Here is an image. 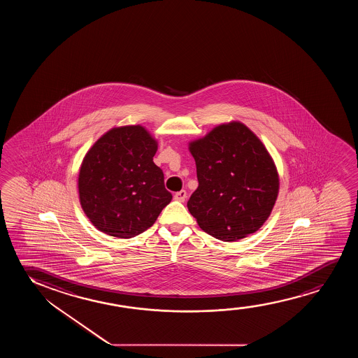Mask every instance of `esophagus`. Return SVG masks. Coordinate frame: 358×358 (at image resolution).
I'll return each mask as SVG.
<instances>
[{
	"label": "esophagus",
	"instance_id": "obj_1",
	"mask_svg": "<svg viewBox=\"0 0 358 358\" xmlns=\"http://www.w3.org/2000/svg\"><path fill=\"white\" fill-rule=\"evenodd\" d=\"M173 198H175L177 201H185L187 198V192L183 191V189H182V191L177 192V193H175Z\"/></svg>",
	"mask_w": 358,
	"mask_h": 358
}]
</instances>
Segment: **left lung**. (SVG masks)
<instances>
[{
    "label": "left lung",
    "mask_w": 358,
    "mask_h": 358,
    "mask_svg": "<svg viewBox=\"0 0 358 358\" xmlns=\"http://www.w3.org/2000/svg\"><path fill=\"white\" fill-rule=\"evenodd\" d=\"M189 150L199 185L187 206L201 230L231 242L260 229L278 198L279 176L255 133L243 123L221 124Z\"/></svg>",
    "instance_id": "obj_1"
}]
</instances>
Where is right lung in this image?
<instances>
[{"instance_id": "1", "label": "right lung", "mask_w": 358, "mask_h": 358, "mask_svg": "<svg viewBox=\"0 0 358 358\" xmlns=\"http://www.w3.org/2000/svg\"><path fill=\"white\" fill-rule=\"evenodd\" d=\"M157 144L142 126L113 128L90 148L78 177L79 199L98 230L132 238L171 201L152 157Z\"/></svg>"}]
</instances>
